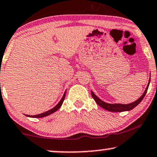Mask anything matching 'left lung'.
Wrapping results in <instances>:
<instances>
[{
    "mask_svg": "<svg viewBox=\"0 0 157 157\" xmlns=\"http://www.w3.org/2000/svg\"><path fill=\"white\" fill-rule=\"evenodd\" d=\"M149 82H150V80L149 81V83H148L147 88H146L145 91H144V93H143V95H142L139 99L136 100V101L133 102V103H131L130 104H126V105H124V104H109V103H105V102H103V100L99 99V98H98L92 91H91V95L93 96V99L95 100V101L97 103L98 105H99L100 107L108 110V111H110V112L126 111V110H132L133 108H134L136 106H137L140 103H141V101L143 100V98H144V96H145L146 93H147L148 87H149Z\"/></svg>",
    "mask_w": 157,
    "mask_h": 157,
    "instance_id": "left-lung-1",
    "label": "left lung"
}]
</instances>
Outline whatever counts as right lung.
Segmentation results:
<instances>
[{
	"mask_svg": "<svg viewBox=\"0 0 157 157\" xmlns=\"http://www.w3.org/2000/svg\"><path fill=\"white\" fill-rule=\"evenodd\" d=\"M65 94H66V92H65V93H64L63 97H62L61 100H60V101L59 102V103H58L57 105L55 106V107H54L53 108H52V109L48 110V111H47V112L42 113H41V114L35 115V116H29V115H26V116H28V117H31V118H42V117L47 116H49V115H50V114L53 113H54L55 111H57V110L59 109L60 107H61V105H62V103H63L64 98H65Z\"/></svg>",
	"mask_w": 157,
	"mask_h": 157,
	"instance_id": "1",
	"label": "right lung"
}]
</instances>
